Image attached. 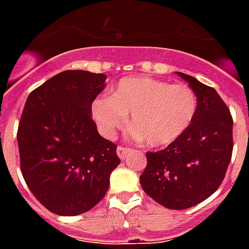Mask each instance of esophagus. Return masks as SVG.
<instances>
[{
  "label": "esophagus",
  "instance_id": "esophagus-1",
  "mask_svg": "<svg viewBox=\"0 0 249 249\" xmlns=\"http://www.w3.org/2000/svg\"><path fill=\"white\" fill-rule=\"evenodd\" d=\"M130 151H132V148L128 147V146H119L117 147V155H119L120 159H125Z\"/></svg>",
  "mask_w": 249,
  "mask_h": 249
}]
</instances>
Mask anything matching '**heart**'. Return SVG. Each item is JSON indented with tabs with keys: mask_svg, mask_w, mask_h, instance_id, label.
Listing matches in <instances>:
<instances>
[{
	"mask_svg": "<svg viewBox=\"0 0 249 249\" xmlns=\"http://www.w3.org/2000/svg\"><path fill=\"white\" fill-rule=\"evenodd\" d=\"M196 95L190 86L151 77H125L91 105L94 120L107 136L126 125L132 115L136 134L150 147H164L179 138L196 112Z\"/></svg>",
	"mask_w": 249,
	"mask_h": 249,
	"instance_id": "b5f03b06",
	"label": "heart"
}]
</instances>
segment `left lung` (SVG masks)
Returning <instances> with one entry per match:
<instances>
[{"mask_svg": "<svg viewBox=\"0 0 249 249\" xmlns=\"http://www.w3.org/2000/svg\"><path fill=\"white\" fill-rule=\"evenodd\" d=\"M196 95V112L179 138L160 151L146 152L141 186L156 203L187 209L209 197L224 181L232 155V117L216 90L177 72Z\"/></svg>", "mask_w": 249, "mask_h": 249, "instance_id": "1", "label": "left lung"}]
</instances>
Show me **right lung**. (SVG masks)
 <instances>
[{
	"label": "right lung",
	"mask_w": 249,
	"mask_h": 249,
	"mask_svg": "<svg viewBox=\"0 0 249 249\" xmlns=\"http://www.w3.org/2000/svg\"><path fill=\"white\" fill-rule=\"evenodd\" d=\"M107 76L60 72L31 91L18 126L20 170L37 200L59 216L94 208L119 164L116 144L98 133L91 103Z\"/></svg>",
	"instance_id": "right-lung-1"
}]
</instances>
